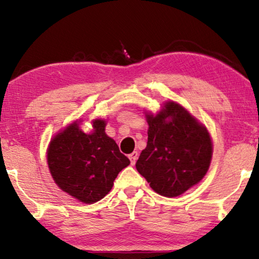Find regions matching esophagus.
Here are the masks:
<instances>
[{"mask_svg": "<svg viewBox=\"0 0 259 259\" xmlns=\"http://www.w3.org/2000/svg\"><path fill=\"white\" fill-rule=\"evenodd\" d=\"M128 158H130V160H131V164H132V165L136 164V161H137V159H138V152L137 151L132 152V153L128 155Z\"/></svg>", "mask_w": 259, "mask_h": 259, "instance_id": "obj_1", "label": "esophagus"}]
</instances>
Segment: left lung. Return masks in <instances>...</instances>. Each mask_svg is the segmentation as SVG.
Masks as SVG:
<instances>
[{
    "label": "left lung",
    "instance_id": "left-lung-1",
    "mask_svg": "<svg viewBox=\"0 0 259 259\" xmlns=\"http://www.w3.org/2000/svg\"><path fill=\"white\" fill-rule=\"evenodd\" d=\"M147 146L136 167L151 189L164 197H178L201 182L210 167L213 143L206 126L173 100L155 113L144 109Z\"/></svg>",
    "mask_w": 259,
    "mask_h": 259
}]
</instances>
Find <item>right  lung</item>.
Segmentation results:
<instances>
[{
    "mask_svg": "<svg viewBox=\"0 0 259 259\" xmlns=\"http://www.w3.org/2000/svg\"><path fill=\"white\" fill-rule=\"evenodd\" d=\"M82 121L76 119L60 130L49 141L46 158L53 180L63 192L83 204H94L109 193L130 159L106 134L107 120H92L91 132L81 130Z\"/></svg>",
    "mask_w": 259,
    "mask_h": 259,
    "instance_id": "add662e5",
    "label": "right lung"
}]
</instances>
